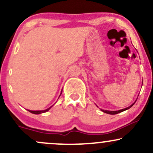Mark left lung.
<instances>
[{"label":"left lung","instance_id":"left-lung-1","mask_svg":"<svg viewBox=\"0 0 153 153\" xmlns=\"http://www.w3.org/2000/svg\"><path fill=\"white\" fill-rule=\"evenodd\" d=\"M134 103H132V104H131L130 106L127 107V108H123V109H121V110H119V111H107V110H102V109H101V111L104 112V113L108 114H119V113H120V112H122V111H126V110L129 109V108H130L134 104Z\"/></svg>","mask_w":153,"mask_h":153}]
</instances>
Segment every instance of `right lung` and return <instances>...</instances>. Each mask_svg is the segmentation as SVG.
<instances>
[{"instance_id": "1", "label": "right lung", "mask_w": 153, "mask_h": 153, "mask_svg": "<svg viewBox=\"0 0 153 153\" xmlns=\"http://www.w3.org/2000/svg\"><path fill=\"white\" fill-rule=\"evenodd\" d=\"M52 107V106H51ZM51 107H50L49 108H47V109H45V110H42V111H31V110H28L29 112H31V113L32 114H42V113H45V112H47L50 109Z\"/></svg>"}]
</instances>
